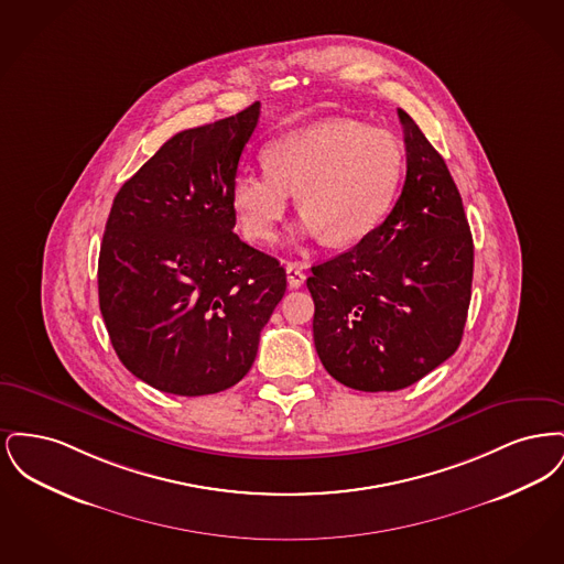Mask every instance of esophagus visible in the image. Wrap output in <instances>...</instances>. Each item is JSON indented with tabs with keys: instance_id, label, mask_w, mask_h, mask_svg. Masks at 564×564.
<instances>
[{
	"instance_id": "esophagus-1",
	"label": "esophagus",
	"mask_w": 564,
	"mask_h": 564,
	"mask_svg": "<svg viewBox=\"0 0 564 564\" xmlns=\"http://www.w3.org/2000/svg\"><path fill=\"white\" fill-rule=\"evenodd\" d=\"M288 283H290V288L292 290H297V288H302L304 285V281H306V274L302 272V269L295 264V262H288Z\"/></svg>"
}]
</instances>
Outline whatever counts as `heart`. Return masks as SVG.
Instances as JSON below:
<instances>
[{
  "instance_id": "1",
  "label": "heart",
  "mask_w": 564,
  "mask_h": 564,
  "mask_svg": "<svg viewBox=\"0 0 564 564\" xmlns=\"http://www.w3.org/2000/svg\"><path fill=\"white\" fill-rule=\"evenodd\" d=\"M262 164L267 173L242 171L230 188V207L247 241H274L295 196L302 235L350 247L375 235L391 214L405 175V150L387 129L327 118L270 141Z\"/></svg>"
}]
</instances>
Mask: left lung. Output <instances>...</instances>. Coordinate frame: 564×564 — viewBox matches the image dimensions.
Wrapping results in <instances>:
<instances>
[{
    "label": "left lung",
    "mask_w": 564,
    "mask_h": 564,
    "mask_svg": "<svg viewBox=\"0 0 564 564\" xmlns=\"http://www.w3.org/2000/svg\"><path fill=\"white\" fill-rule=\"evenodd\" d=\"M405 143L402 194L382 226L313 267V338L323 368L357 391H398L460 345L474 241L444 159L398 109Z\"/></svg>",
    "instance_id": "obj_1"
}]
</instances>
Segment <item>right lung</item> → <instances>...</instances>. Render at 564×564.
Masks as SVG:
<instances>
[{"mask_svg":"<svg viewBox=\"0 0 564 564\" xmlns=\"http://www.w3.org/2000/svg\"><path fill=\"white\" fill-rule=\"evenodd\" d=\"M260 104L173 134L116 194L99 253V306L131 375L196 398L249 372L285 270L235 235L230 188Z\"/></svg>","mask_w":564,"mask_h":564,"instance_id":"1","label":"right lung"}]
</instances>
